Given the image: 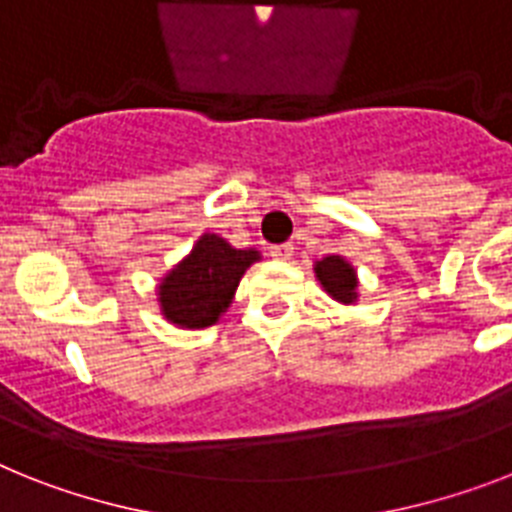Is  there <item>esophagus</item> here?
Listing matches in <instances>:
<instances>
[{"mask_svg":"<svg viewBox=\"0 0 512 512\" xmlns=\"http://www.w3.org/2000/svg\"><path fill=\"white\" fill-rule=\"evenodd\" d=\"M269 253H272L274 259L287 261V259H290V256H293V246H290V243H282V246H272V248H269Z\"/></svg>","mask_w":512,"mask_h":512,"instance_id":"obj_1","label":"esophagus"}]
</instances>
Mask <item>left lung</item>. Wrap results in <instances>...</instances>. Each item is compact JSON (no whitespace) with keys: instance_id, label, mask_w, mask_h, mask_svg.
<instances>
[{"instance_id":"left-lung-1","label":"left lung","mask_w":512,"mask_h":512,"mask_svg":"<svg viewBox=\"0 0 512 512\" xmlns=\"http://www.w3.org/2000/svg\"><path fill=\"white\" fill-rule=\"evenodd\" d=\"M316 280L322 282V287L327 290L337 303H350L358 301V277L356 269L342 259V256H324L322 261L314 264Z\"/></svg>"}]
</instances>
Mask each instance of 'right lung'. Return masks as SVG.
<instances>
[{"mask_svg":"<svg viewBox=\"0 0 512 512\" xmlns=\"http://www.w3.org/2000/svg\"><path fill=\"white\" fill-rule=\"evenodd\" d=\"M259 259L256 248H232L219 235H201L193 251L159 282L164 319L183 329L217 324L232 303L240 277Z\"/></svg>","mask_w":512,"mask_h":512,"instance_id":"add662e5","label":"right lung"}]
</instances>
